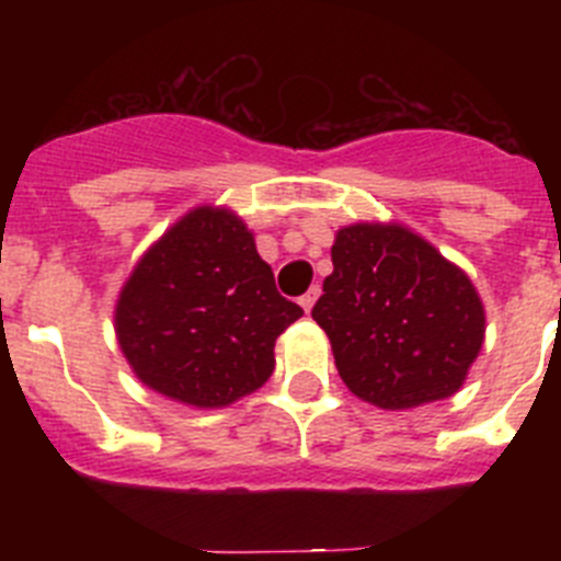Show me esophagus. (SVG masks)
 Returning a JSON list of instances; mask_svg holds the SVG:
<instances>
[{
  "label": "esophagus",
  "mask_w": 561,
  "mask_h": 561,
  "mask_svg": "<svg viewBox=\"0 0 561 561\" xmlns=\"http://www.w3.org/2000/svg\"><path fill=\"white\" fill-rule=\"evenodd\" d=\"M317 295H320V289H317V286H314V289H309V291H306L304 297H300V306H304V311H306V314H309V311L314 309V304H317Z\"/></svg>",
  "instance_id": "34e87169"
}]
</instances>
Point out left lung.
<instances>
[{
  "instance_id": "8db88e82",
  "label": "left lung",
  "mask_w": 561,
  "mask_h": 561,
  "mask_svg": "<svg viewBox=\"0 0 561 561\" xmlns=\"http://www.w3.org/2000/svg\"><path fill=\"white\" fill-rule=\"evenodd\" d=\"M311 317L329 334L351 393L381 410L453 396L480 354L483 304L472 280L399 225H351Z\"/></svg>"
}]
</instances>
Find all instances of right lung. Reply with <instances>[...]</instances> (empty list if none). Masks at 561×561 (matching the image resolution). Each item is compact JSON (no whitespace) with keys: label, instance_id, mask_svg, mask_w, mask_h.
Returning <instances> with one entry per match:
<instances>
[{"label":"right lung","instance_id":"right-lung-1","mask_svg":"<svg viewBox=\"0 0 561 561\" xmlns=\"http://www.w3.org/2000/svg\"><path fill=\"white\" fill-rule=\"evenodd\" d=\"M304 309L275 289L244 221L196 207L142 255L114 311L137 379L193 408H225L275 370V340Z\"/></svg>","mask_w":561,"mask_h":561}]
</instances>
